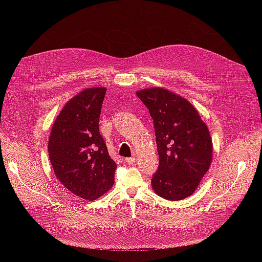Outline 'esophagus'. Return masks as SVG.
Segmentation results:
<instances>
[{
  "label": "esophagus",
  "mask_w": 262,
  "mask_h": 262,
  "mask_svg": "<svg viewBox=\"0 0 262 262\" xmlns=\"http://www.w3.org/2000/svg\"><path fill=\"white\" fill-rule=\"evenodd\" d=\"M125 162H126L127 164H129V165H133V164H135L136 159H135V158H127V159H125Z\"/></svg>",
  "instance_id": "1"
}]
</instances>
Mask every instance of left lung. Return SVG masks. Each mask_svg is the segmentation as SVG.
Returning a JSON list of instances; mask_svg holds the SVG:
<instances>
[{"mask_svg": "<svg viewBox=\"0 0 262 262\" xmlns=\"http://www.w3.org/2000/svg\"><path fill=\"white\" fill-rule=\"evenodd\" d=\"M136 93L155 123L160 157L151 179L155 193L170 201L193 195L212 161L207 125L188 99L169 89L152 87Z\"/></svg>", "mask_w": 262, "mask_h": 262, "instance_id": "left-lung-1", "label": "left lung"}]
</instances>
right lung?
Here are the masks:
<instances>
[{"mask_svg": "<svg viewBox=\"0 0 262 262\" xmlns=\"http://www.w3.org/2000/svg\"><path fill=\"white\" fill-rule=\"evenodd\" d=\"M106 88L91 87L70 98L56 118L49 157L58 180L76 196L93 201L114 184L111 159L98 120Z\"/></svg>", "mask_w": 262, "mask_h": 262, "instance_id": "1", "label": "right lung"}]
</instances>
